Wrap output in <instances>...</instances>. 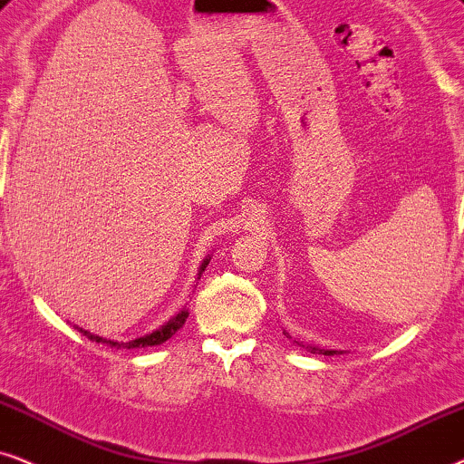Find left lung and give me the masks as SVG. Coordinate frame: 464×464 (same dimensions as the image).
Masks as SVG:
<instances>
[{
	"instance_id": "obj_1",
	"label": "left lung",
	"mask_w": 464,
	"mask_h": 464,
	"mask_svg": "<svg viewBox=\"0 0 464 464\" xmlns=\"http://www.w3.org/2000/svg\"><path fill=\"white\" fill-rule=\"evenodd\" d=\"M312 354H324V356H333V354H339L337 350H323V348H316V345H310Z\"/></svg>"
}]
</instances>
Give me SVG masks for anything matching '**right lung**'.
Masks as SVG:
<instances>
[{
    "instance_id": "obj_1",
    "label": "right lung",
    "mask_w": 464,
    "mask_h": 464,
    "mask_svg": "<svg viewBox=\"0 0 464 464\" xmlns=\"http://www.w3.org/2000/svg\"><path fill=\"white\" fill-rule=\"evenodd\" d=\"M206 265H208V258H206V261H203L201 271L206 269ZM187 318H188V310H182L180 314H178L176 318H171L169 323L160 326V329L152 331L150 335L138 337V339H133V342H127V343H122V342H110V339H103V337H99V335H92V333H89V331H82V329H80V331H82V335L89 337L91 342L108 343V345H112V348H127V350H131V348H146V345H159V343L168 342V339H169L171 335H176V333L180 331V326L184 324V320H187Z\"/></svg>"
}]
</instances>
